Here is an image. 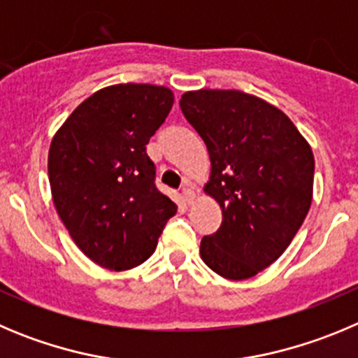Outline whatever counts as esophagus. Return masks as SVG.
Here are the masks:
<instances>
[{
    "label": "esophagus",
    "instance_id": "esophagus-1",
    "mask_svg": "<svg viewBox=\"0 0 358 358\" xmlns=\"http://www.w3.org/2000/svg\"><path fill=\"white\" fill-rule=\"evenodd\" d=\"M182 196H185V201L188 202V204H192L193 199H195V192H193L189 182H185V186H182Z\"/></svg>",
    "mask_w": 358,
    "mask_h": 358
}]
</instances>
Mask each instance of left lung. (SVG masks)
Listing matches in <instances>:
<instances>
[{
	"mask_svg": "<svg viewBox=\"0 0 358 358\" xmlns=\"http://www.w3.org/2000/svg\"><path fill=\"white\" fill-rule=\"evenodd\" d=\"M179 104L208 147L204 192L224 216L202 238V261L231 280L254 277L284 254L309 213L310 145L284 111L245 92H186Z\"/></svg>",
	"mask_w": 358,
	"mask_h": 358,
	"instance_id": "8db88e82",
	"label": "left lung"
}]
</instances>
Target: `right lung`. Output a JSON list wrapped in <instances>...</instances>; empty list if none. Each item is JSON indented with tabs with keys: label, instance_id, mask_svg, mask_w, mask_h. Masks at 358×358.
Returning a JSON list of instances; mask_svg holds the SVG:
<instances>
[{
	"label": "right lung",
	"instance_id": "1",
	"mask_svg": "<svg viewBox=\"0 0 358 358\" xmlns=\"http://www.w3.org/2000/svg\"><path fill=\"white\" fill-rule=\"evenodd\" d=\"M173 104L170 88L113 85L85 99L52 136V202L88 259L122 271L156 250L177 206L156 188L150 136Z\"/></svg>",
	"mask_w": 358,
	"mask_h": 358
}]
</instances>
